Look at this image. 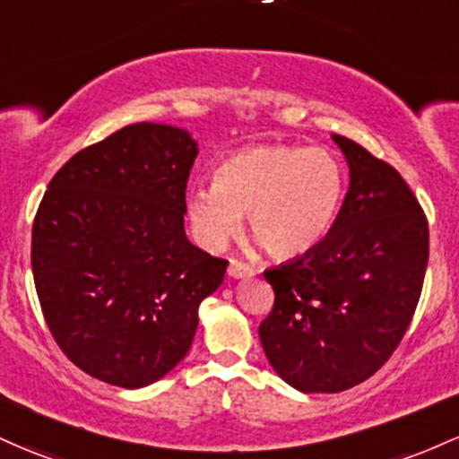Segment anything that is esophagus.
<instances>
[{
  "mask_svg": "<svg viewBox=\"0 0 459 459\" xmlns=\"http://www.w3.org/2000/svg\"><path fill=\"white\" fill-rule=\"evenodd\" d=\"M229 274L233 276V279H246V276H255L256 268H253V265L246 264V261L241 259H230Z\"/></svg>",
  "mask_w": 459,
  "mask_h": 459,
  "instance_id": "1",
  "label": "esophagus"
}]
</instances>
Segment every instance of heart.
I'll return each instance as SVG.
<instances>
[{
	"instance_id": "obj_1",
	"label": "heart",
	"mask_w": 459,
	"mask_h": 459,
	"mask_svg": "<svg viewBox=\"0 0 459 459\" xmlns=\"http://www.w3.org/2000/svg\"><path fill=\"white\" fill-rule=\"evenodd\" d=\"M346 195L340 160L300 145H248L213 169V185L189 191L187 213L206 248H220L248 215L265 253L291 259L309 253L333 229Z\"/></svg>"
}]
</instances>
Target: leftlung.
Returning a JSON list of instances; mask_svg holds the SVG:
<instances>
[{
    "label": "left lung",
    "mask_w": 459,
    "mask_h": 459,
    "mask_svg": "<svg viewBox=\"0 0 459 459\" xmlns=\"http://www.w3.org/2000/svg\"><path fill=\"white\" fill-rule=\"evenodd\" d=\"M351 187L333 229L300 259L265 270L274 305L259 325L272 368L300 392L361 384L401 344L420 299L429 224L385 160L333 134Z\"/></svg>",
    "instance_id": "8db88e82"
}]
</instances>
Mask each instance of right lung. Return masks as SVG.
Segmentation results:
<instances>
[{"instance_id": "add662e5", "label": "right lung", "mask_w": 459, "mask_h": 459, "mask_svg": "<svg viewBox=\"0 0 459 459\" xmlns=\"http://www.w3.org/2000/svg\"><path fill=\"white\" fill-rule=\"evenodd\" d=\"M198 148L185 130L130 124L74 154L32 224V274L60 351L104 384L143 387L187 355L198 307L229 261L185 235Z\"/></svg>"}]
</instances>
